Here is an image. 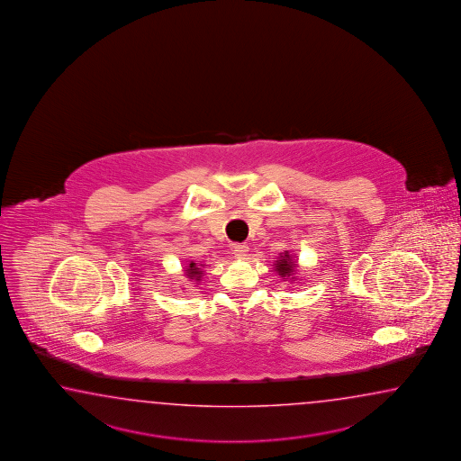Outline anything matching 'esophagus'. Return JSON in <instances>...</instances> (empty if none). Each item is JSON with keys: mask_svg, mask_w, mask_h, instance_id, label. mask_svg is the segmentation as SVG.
Listing matches in <instances>:
<instances>
[{"mask_svg": "<svg viewBox=\"0 0 461 461\" xmlns=\"http://www.w3.org/2000/svg\"><path fill=\"white\" fill-rule=\"evenodd\" d=\"M232 252H234L237 258H245L247 252H249V247L245 244H234L232 245Z\"/></svg>", "mask_w": 461, "mask_h": 461, "instance_id": "esophagus-1", "label": "esophagus"}]
</instances>
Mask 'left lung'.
Instances as JSON below:
<instances>
[{"instance_id":"obj_1","label":"left lung","mask_w":461,"mask_h":461,"mask_svg":"<svg viewBox=\"0 0 461 461\" xmlns=\"http://www.w3.org/2000/svg\"><path fill=\"white\" fill-rule=\"evenodd\" d=\"M294 268H296V262L292 258L288 250H285L284 254L280 255L278 260L275 262V270L284 278H294L292 275L294 274Z\"/></svg>"}]
</instances>
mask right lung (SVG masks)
<instances>
[{
	"mask_svg": "<svg viewBox=\"0 0 461 461\" xmlns=\"http://www.w3.org/2000/svg\"><path fill=\"white\" fill-rule=\"evenodd\" d=\"M187 275V278L193 282H199L201 280V276H203V270L199 268V265L194 264V262H191V264L187 265L186 270H185Z\"/></svg>",
	"mask_w": 461,
	"mask_h": 461,
	"instance_id": "add662e5",
	"label": "right lung"
}]
</instances>
